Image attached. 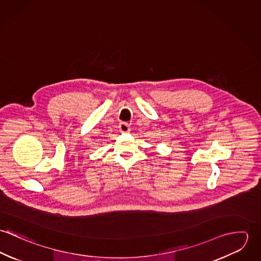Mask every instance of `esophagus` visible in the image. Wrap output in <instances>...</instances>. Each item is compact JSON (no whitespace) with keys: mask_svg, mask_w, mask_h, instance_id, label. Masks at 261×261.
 Listing matches in <instances>:
<instances>
[{"mask_svg":"<svg viewBox=\"0 0 261 261\" xmlns=\"http://www.w3.org/2000/svg\"><path fill=\"white\" fill-rule=\"evenodd\" d=\"M118 128L121 133H127L129 132V125L126 122H120L118 125Z\"/></svg>","mask_w":261,"mask_h":261,"instance_id":"34e87169","label":"esophagus"}]
</instances>
